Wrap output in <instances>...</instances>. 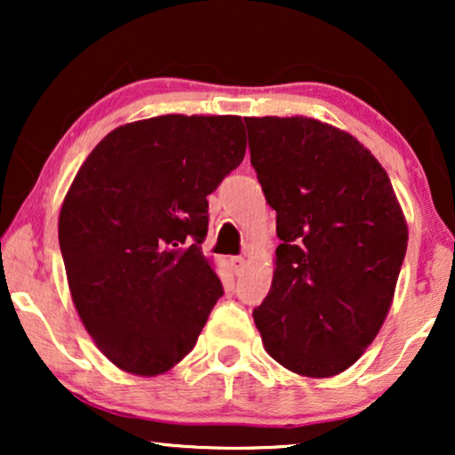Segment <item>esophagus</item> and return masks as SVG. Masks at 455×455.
Listing matches in <instances>:
<instances>
[{"label":"esophagus","instance_id":"obj_1","mask_svg":"<svg viewBox=\"0 0 455 455\" xmlns=\"http://www.w3.org/2000/svg\"><path fill=\"white\" fill-rule=\"evenodd\" d=\"M229 263H232V269H234L235 275H238V273L244 271L246 259H244V257H232V260H229Z\"/></svg>","mask_w":455,"mask_h":455}]
</instances>
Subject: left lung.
I'll list each match as a JSON object with an SVG mask.
<instances>
[{
  "label": "left lung",
  "mask_w": 455,
  "mask_h": 455,
  "mask_svg": "<svg viewBox=\"0 0 455 455\" xmlns=\"http://www.w3.org/2000/svg\"><path fill=\"white\" fill-rule=\"evenodd\" d=\"M244 122L282 240L254 325L267 354L288 371L339 375L389 313L406 257V217L387 172L352 134L304 116Z\"/></svg>",
  "instance_id": "left-lung-1"
}]
</instances>
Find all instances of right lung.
Returning a JSON list of instances; mask_svg holds the SVG:
<instances>
[{
	"instance_id": "right-lung-1",
	"label": "right lung",
	"mask_w": 455,
	"mask_h": 455,
	"mask_svg": "<svg viewBox=\"0 0 455 455\" xmlns=\"http://www.w3.org/2000/svg\"><path fill=\"white\" fill-rule=\"evenodd\" d=\"M246 153L240 116H157L111 130L60 211L72 302L117 369L164 375L223 296L203 254L209 201Z\"/></svg>"
}]
</instances>
